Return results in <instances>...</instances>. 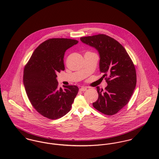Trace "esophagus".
Returning <instances> with one entry per match:
<instances>
[{
  "label": "esophagus",
  "mask_w": 159,
  "mask_h": 159,
  "mask_svg": "<svg viewBox=\"0 0 159 159\" xmlns=\"http://www.w3.org/2000/svg\"><path fill=\"white\" fill-rule=\"evenodd\" d=\"M87 90V88L86 87H81L80 89V91H82V92H84Z\"/></svg>",
  "instance_id": "34e87169"
}]
</instances>
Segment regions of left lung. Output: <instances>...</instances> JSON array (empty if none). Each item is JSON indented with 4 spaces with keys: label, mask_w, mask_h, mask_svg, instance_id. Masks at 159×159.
Listing matches in <instances>:
<instances>
[{
    "label": "left lung",
    "mask_w": 159,
    "mask_h": 159,
    "mask_svg": "<svg viewBox=\"0 0 159 159\" xmlns=\"http://www.w3.org/2000/svg\"><path fill=\"white\" fill-rule=\"evenodd\" d=\"M80 40L98 51L100 71L103 77L108 76L105 78V91L97 87L98 98L93 107L102 113L114 115L129 103L133 94L136 84L135 66L122 45L108 35L98 34Z\"/></svg>",
    "instance_id": "obj_1"
}]
</instances>
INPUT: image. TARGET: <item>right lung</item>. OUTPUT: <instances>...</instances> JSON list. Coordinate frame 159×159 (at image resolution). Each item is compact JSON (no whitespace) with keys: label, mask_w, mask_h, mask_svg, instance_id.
Masks as SVG:
<instances>
[{"label":"right lung","mask_w":159,"mask_h":159,"mask_svg":"<svg viewBox=\"0 0 159 159\" xmlns=\"http://www.w3.org/2000/svg\"><path fill=\"white\" fill-rule=\"evenodd\" d=\"M78 41L70 39H51L39 46L24 70L23 83L28 98L38 113L57 119L70 111L78 92L76 86L59 88L57 73L64 70L67 49Z\"/></svg>","instance_id":"obj_1"}]
</instances>
